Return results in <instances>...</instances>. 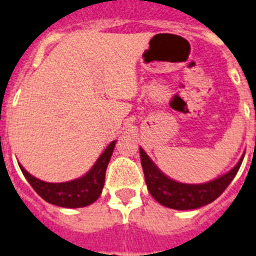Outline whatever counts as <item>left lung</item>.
<instances>
[{"label": "left lung", "instance_id": "obj_1", "mask_svg": "<svg viewBox=\"0 0 256 256\" xmlns=\"http://www.w3.org/2000/svg\"><path fill=\"white\" fill-rule=\"evenodd\" d=\"M245 154L226 174L204 184H184L166 176L140 148V162L148 190L153 198L166 208L175 210H192L216 200L236 176Z\"/></svg>", "mask_w": 256, "mask_h": 256}]
</instances>
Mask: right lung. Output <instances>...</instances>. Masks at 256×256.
Instances as JSON below:
<instances>
[{
    "mask_svg": "<svg viewBox=\"0 0 256 256\" xmlns=\"http://www.w3.org/2000/svg\"><path fill=\"white\" fill-rule=\"evenodd\" d=\"M116 140L106 146V150L95 162L88 174L74 180L66 183H48L42 182L37 178L32 176L22 165H19L22 172L32 186L33 190L41 196L48 204L60 206V208H84L91 205L92 202L99 198L104 186L106 166L110 164V156L114 150Z\"/></svg>",
    "mask_w": 256,
    "mask_h": 256,
    "instance_id": "obj_1",
    "label": "right lung"
}]
</instances>
